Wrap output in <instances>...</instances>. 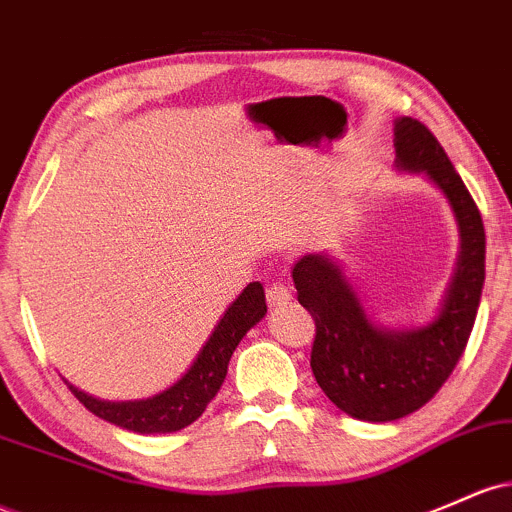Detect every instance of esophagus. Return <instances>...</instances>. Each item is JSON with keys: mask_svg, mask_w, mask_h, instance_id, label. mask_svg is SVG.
I'll list each match as a JSON object with an SVG mask.
<instances>
[{"mask_svg": "<svg viewBox=\"0 0 512 512\" xmlns=\"http://www.w3.org/2000/svg\"><path fill=\"white\" fill-rule=\"evenodd\" d=\"M291 299H294V294H291V286H286V284H269L267 286L269 308H282Z\"/></svg>", "mask_w": 512, "mask_h": 512, "instance_id": "esophagus-1", "label": "esophagus"}]
</instances>
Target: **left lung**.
Here are the masks:
<instances>
[{
  "instance_id": "left-lung-1",
  "label": "left lung",
  "mask_w": 512,
  "mask_h": 512,
  "mask_svg": "<svg viewBox=\"0 0 512 512\" xmlns=\"http://www.w3.org/2000/svg\"><path fill=\"white\" fill-rule=\"evenodd\" d=\"M393 148V167L423 174L457 221V265L435 318L418 328H391L367 311L335 255L311 252L294 265L299 303L316 320L313 376L342 413L367 423L406 418L440 391L469 342L486 277L484 221L437 138L401 116L393 121Z\"/></svg>"
}]
</instances>
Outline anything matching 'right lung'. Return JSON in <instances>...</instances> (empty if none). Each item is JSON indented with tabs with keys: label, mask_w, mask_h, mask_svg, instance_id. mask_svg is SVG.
Masks as SVG:
<instances>
[{
	"label": "right lung",
	"mask_w": 512,
	"mask_h": 512,
	"mask_svg": "<svg viewBox=\"0 0 512 512\" xmlns=\"http://www.w3.org/2000/svg\"><path fill=\"white\" fill-rule=\"evenodd\" d=\"M267 313L265 289L260 282L247 284L243 294L238 296L218 320L213 333L201 347L199 355L172 386L140 401H101L97 396H89L77 386L70 391L80 398L84 408H89L97 418L111 425H119L123 430L138 432V435H165L177 432L192 425L206 406L213 401L223 379L228 374V362L233 357L238 342L245 338L250 328H255Z\"/></svg>",
	"instance_id": "1"
}]
</instances>
